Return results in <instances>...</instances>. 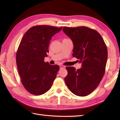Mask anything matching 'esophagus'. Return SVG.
<instances>
[{"mask_svg":"<svg viewBox=\"0 0 120 120\" xmlns=\"http://www.w3.org/2000/svg\"><path fill=\"white\" fill-rule=\"evenodd\" d=\"M59 67H60V68H61V69H62V68H65L64 66L62 65H60Z\"/></svg>","mask_w":120,"mask_h":120,"instance_id":"34e87169","label":"esophagus"}]
</instances>
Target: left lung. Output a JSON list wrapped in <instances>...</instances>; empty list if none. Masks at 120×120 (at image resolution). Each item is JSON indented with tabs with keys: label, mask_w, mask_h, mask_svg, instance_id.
I'll list each match as a JSON object with an SVG mask.
<instances>
[{
	"label": "left lung",
	"mask_w": 120,
	"mask_h": 120,
	"mask_svg": "<svg viewBox=\"0 0 120 120\" xmlns=\"http://www.w3.org/2000/svg\"><path fill=\"white\" fill-rule=\"evenodd\" d=\"M63 31L73 41V57L82 63L77 70L66 67L65 83L76 95L87 96L98 87L105 74L108 57L106 45L98 31L87 27H63Z\"/></svg>",
	"instance_id": "left-lung-1"
}]
</instances>
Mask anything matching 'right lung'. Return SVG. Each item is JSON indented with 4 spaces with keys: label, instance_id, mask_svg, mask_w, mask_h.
Masks as SVG:
<instances>
[{
    "label": "right lung",
    "instance_id": "right-lung-1",
    "mask_svg": "<svg viewBox=\"0 0 120 120\" xmlns=\"http://www.w3.org/2000/svg\"><path fill=\"white\" fill-rule=\"evenodd\" d=\"M62 28L37 25L22 38L16 52V64L22 85L30 94L42 95L52 87L60 68L44 62V58L52 37Z\"/></svg>",
    "mask_w": 120,
    "mask_h": 120
}]
</instances>
